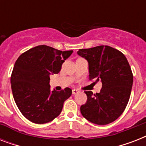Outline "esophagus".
<instances>
[{
  "label": "esophagus",
  "instance_id": "1",
  "mask_svg": "<svg viewBox=\"0 0 146 146\" xmlns=\"http://www.w3.org/2000/svg\"><path fill=\"white\" fill-rule=\"evenodd\" d=\"M80 92V91L78 90V89H73L72 90V93H73V95H76V94H77Z\"/></svg>",
  "mask_w": 146,
  "mask_h": 146
}]
</instances>
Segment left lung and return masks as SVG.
Returning a JSON list of instances; mask_svg holds the SVG:
<instances>
[{"label": "left lung", "instance_id": "8db88e82", "mask_svg": "<svg viewBox=\"0 0 146 146\" xmlns=\"http://www.w3.org/2000/svg\"><path fill=\"white\" fill-rule=\"evenodd\" d=\"M77 54L89 63V80L101 81L99 93L85 92L87 102L80 107L82 115L98 125H106L120 117L131 93L133 76L127 57L108 45L80 49Z\"/></svg>", "mask_w": 146, "mask_h": 146}]
</instances>
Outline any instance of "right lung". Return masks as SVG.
<instances>
[{
    "label": "right lung",
    "mask_w": 146,
    "mask_h": 146,
    "mask_svg": "<svg viewBox=\"0 0 146 146\" xmlns=\"http://www.w3.org/2000/svg\"><path fill=\"white\" fill-rule=\"evenodd\" d=\"M72 53L38 45L17 60L10 78L13 96L22 114L31 122L43 124L54 120L72 95L70 88L51 91L49 85L50 74L59 73Z\"/></svg>",
    "instance_id": "obj_1"
}]
</instances>
